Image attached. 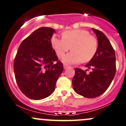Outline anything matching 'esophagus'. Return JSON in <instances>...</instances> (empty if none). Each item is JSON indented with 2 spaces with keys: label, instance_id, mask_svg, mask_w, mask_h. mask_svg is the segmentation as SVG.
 <instances>
[{
  "label": "esophagus",
  "instance_id": "1",
  "mask_svg": "<svg viewBox=\"0 0 126 126\" xmlns=\"http://www.w3.org/2000/svg\"><path fill=\"white\" fill-rule=\"evenodd\" d=\"M63 67H64V69H66V68H68V64H63Z\"/></svg>",
  "mask_w": 126,
  "mask_h": 126
}]
</instances>
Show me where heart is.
Returning <instances> with one entry per match:
<instances>
[{"instance_id": "heart-1", "label": "heart", "mask_w": 126, "mask_h": 126, "mask_svg": "<svg viewBox=\"0 0 126 126\" xmlns=\"http://www.w3.org/2000/svg\"><path fill=\"white\" fill-rule=\"evenodd\" d=\"M62 37H53L51 42L59 58H62L71 47L73 51L63 58L64 63L74 64L82 61L87 62L94 57L97 50V39L84 29L65 31Z\"/></svg>"}]
</instances>
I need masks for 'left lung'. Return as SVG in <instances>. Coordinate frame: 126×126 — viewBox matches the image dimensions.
Masks as SVG:
<instances>
[{
  "label": "left lung",
  "mask_w": 126,
  "mask_h": 126,
  "mask_svg": "<svg viewBox=\"0 0 126 126\" xmlns=\"http://www.w3.org/2000/svg\"><path fill=\"white\" fill-rule=\"evenodd\" d=\"M98 39L95 54L85 67L91 69H75L72 83L74 91L86 98H95L103 94L110 85L116 74V56L114 48L107 36L100 31L92 28ZM89 71V69H87Z\"/></svg>",
  "instance_id": "8db88e82"
}]
</instances>
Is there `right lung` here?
<instances>
[{"label":"right lung","instance_id":"obj_1","mask_svg":"<svg viewBox=\"0 0 126 126\" xmlns=\"http://www.w3.org/2000/svg\"><path fill=\"white\" fill-rule=\"evenodd\" d=\"M55 30L42 27L21 43L13 62L16 82L21 92L33 100L50 95L63 71V64L52 47Z\"/></svg>","mask_w":126,"mask_h":126}]
</instances>
